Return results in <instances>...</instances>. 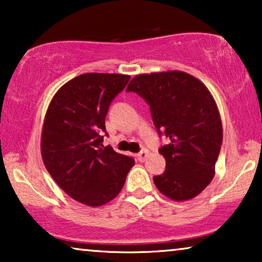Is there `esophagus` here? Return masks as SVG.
Segmentation results:
<instances>
[{"mask_svg":"<svg viewBox=\"0 0 262 262\" xmlns=\"http://www.w3.org/2000/svg\"><path fill=\"white\" fill-rule=\"evenodd\" d=\"M146 156H148V151H146V150H142V151H139L137 155H136V157H137V160L139 161V162H144Z\"/></svg>","mask_w":262,"mask_h":262,"instance_id":"esophagus-1","label":"esophagus"}]
</instances>
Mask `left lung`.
<instances>
[{
	"label": "left lung",
	"instance_id": "obj_1",
	"mask_svg": "<svg viewBox=\"0 0 262 262\" xmlns=\"http://www.w3.org/2000/svg\"><path fill=\"white\" fill-rule=\"evenodd\" d=\"M126 92L145 100L157 134L169 138L159 152L166 170L154 177L161 193L182 202L198 195L214 177L223 131L216 102L199 80L182 71L143 74Z\"/></svg>",
	"mask_w": 262,
	"mask_h": 262
}]
</instances>
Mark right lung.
<instances>
[{
    "instance_id": "right-lung-1",
    "label": "right lung",
    "mask_w": 262,
    "mask_h": 262,
    "mask_svg": "<svg viewBox=\"0 0 262 262\" xmlns=\"http://www.w3.org/2000/svg\"><path fill=\"white\" fill-rule=\"evenodd\" d=\"M128 75L89 73L56 93L41 134L46 169L71 198L88 206L108 203L121 191L135 160L103 146L105 118Z\"/></svg>"
}]
</instances>
